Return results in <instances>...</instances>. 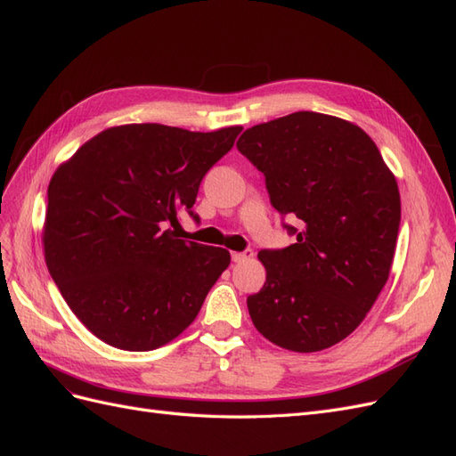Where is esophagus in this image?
Listing matches in <instances>:
<instances>
[{"label":"esophagus","instance_id":"esophagus-1","mask_svg":"<svg viewBox=\"0 0 456 456\" xmlns=\"http://www.w3.org/2000/svg\"><path fill=\"white\" fill-rule=\"evenodd\" d=\"M231 257H232V262H235V264H242V262H248V259H252V257H254V252H252V250L232 252Z\"/></svg>","mask_w":456,"mask_h":456}]
</instances>
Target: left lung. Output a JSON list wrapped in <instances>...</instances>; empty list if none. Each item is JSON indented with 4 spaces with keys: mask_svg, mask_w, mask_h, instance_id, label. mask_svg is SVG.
<instances>
[{
    "mask_svg": "<svg viewBox=\"0 0 456 456\" xmlns=\"http://www.w3.org/2000/svg\"><path fill=\"white\" fill-rule=\"evenodd\" d=\"M237 149L265 177L271 206L296 242L262 250L264 289L248 296L254 327L297 354L354 332L389 277L401 221L397 181L355 124L294 112L240 135Z\"/></svg>",
    "mask_w": 456,
    "mask_h": 456,
    "instance_id": "obj_1",
    "label": "left lung"
}]
</instances>
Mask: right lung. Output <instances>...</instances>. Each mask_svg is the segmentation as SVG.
<instances>
[{"instance_id": "right-lung-1", "label": "right lung", "mask_w": 456, "mask_h": 456, "mask_svg": "<svg viewBox=\"0 0 456 456\" xmlns=\"http://www.w3.org/2000/svg\"><path fill=\"white\" fill-rule=\"evenodd\" d=\"M240 126L200 134L127 124L89 139L51 177L44 248L74 315L99 340L151 351L199 315L231 262L224 248L177 239L206 172Z\"/></svg>"}]
</instances>
